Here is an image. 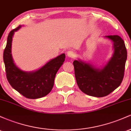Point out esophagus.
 Here are the masks:
<instances>
[{
	"instance_id": "1",
	"label": "esophagus",
	"mask_w": 131,
	"mask_h": 131,
	"mask_svg": "<svg viewBox=\"0 0 131 131\" xmlns=\"http://www.w3.org/2000/svg\"><path fill=\"white\" fill-rule=\"evenodd\" d=\"M67 56L70 57V58H74L76 56V54L75 53V52H74V51L70 50H68L67 52Z\"/></svg>"
}]
</instances>
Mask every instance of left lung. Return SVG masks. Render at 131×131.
Instances as JSON below:
<instances>
[{"instance_id":"1","label":"left lung","mask_w":131,"mask_h":131,"mask_svg":"<svg viewBox=\"0 0 131 131\" xmlns=\"http://www.w3.org/2000/svg\"><path fill=\"white\" fill-rule=\"evenodd\" d=\"M113 42V57L101 70L80 60L73 61L74 74L82 92L96 97H102L119 86L124 78L127 50L124 40L118 35L106 36Z\"/></svg>"}]
</instances>
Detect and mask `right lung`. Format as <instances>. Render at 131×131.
Here are the masks:
<instances>
[{
    "label": "right lung",
    "mask_w": 131,
    "mask_h": 131,
    "mask_svg": "<svg viewBox=\"0 0 131 131\" xmlns=\"http://www.w3.org/2000/svg\"><path fill=\"white\" fill-rule=\"evenodd\" d=\"M20 28L21 26H19L12 30L7 37L3 56L6 76L11 86L24 97L31 99H39L47 95L52 91L55 76L63 64L65 54L62 53L51 60L36 71L28 73L21 70L13 62L11 53L13 36Z\"/></svg>",
    "instance_id": "obj_1"
}]
</instances>
